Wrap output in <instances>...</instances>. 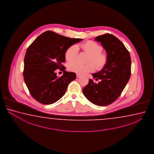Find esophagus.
I'll use <instances>...</instances> for the list:
<instances>
[{"label": "esophagus", "mask_w": 154, "mask_h": 154, "mask_svg": "<svg viewBox=\"0 0 154 154\" xmlns=\"http://www.w3.org/2000/svg\"><path fill=\"white\" fill-rule=\"evenodd\" d=\"M80 76H81V75H80V74H76V78H80Z\"/></svg>", "instance_id": "34e87169"}]
</instances>
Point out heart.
Masks as SVG:
<instances>
[{
	"label": "heart",
	"instance_id": "b5f03b06",
	"mask_svg": "<svg viewBox=\"0 0 154 154\" xmlns=\"http://www.w3.org/2000/svg\"><path fill=\"white\" fill-rule=\"evenodd\" d=\"M85 52L89 54L87 65H82L77 62L69 63L68 68L71 72L84 74L91 72L94 69V66L97 69H101L107 64L108 56L106 53L102 52V47L96 42L88 41L80 45ZM78 53V48L75 45H72L66 51L65 57L67 61H72L75 59ZM93 63V64L91 63Z\"/></svg>",
	"mask_w": 154,
	"mask_h": 154
}]
</instances>
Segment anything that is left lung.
I'll list each match as a JSON object with an SVG mask.
<instances>
[{
	"label": "left lung",
	"mask_w": 154,
	"mask_h": 154,
	"mask_svg": "<svg viewBox=\"0 0 154 154\" xmlns=\"http://www.w3.org/2000/svg\"><path fill=\"white\" fill-rule=\"evenodd\" d=\"M101 42L108 56L107 64L101 70L92 74L96 81L89 80L82 91L92 103L105 106L112 103L120 97L128 83L131 74L129 52L119 39L112 34H104L96 37Z\"/></svg>",
	"instance_id": "left-lung-1"
}]
</instances>
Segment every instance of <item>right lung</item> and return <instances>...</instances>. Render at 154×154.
Listing matches in <instances>:
<instances>
[{"label":"right lung","mask_w":154,"mask_h":154,"mask_svg":"<svg viewBox=\"0 0 154 154\" xmlns=\"http://www.w3.org/2000/svg\"><path fill=\"white\" fill-rule=\"evenodd\" d=\"M82 39L69 38L47 31L40 35L30 45L24 58L23 79L32 97L42 104L54 103L65 94L76 74L68 72L63 63L68 47ZM57 69L64 74L59 78Z\"/></svg>","instance_id":"add662e5"}]
</instances>
